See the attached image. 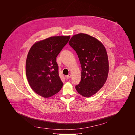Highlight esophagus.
<instances>
[{
    "label": "esophagus",
    "instance_id": "obj_1",
    "mask_svg": "<svg viewBox=\"0 0 135 135\" xmlns=\"http://www.w3.org/2000/svg\"><path fill=\"white\" fill-rule=\"evenodd\" d=\"M70 78H71V75H70V74H68V75L66 76V79H67V80L70 79Z\"/></svg>",
    "mask_w": 135,
    "mask_h": 135
}]
</instances>
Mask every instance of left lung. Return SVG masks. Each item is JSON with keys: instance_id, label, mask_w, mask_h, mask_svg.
I'll list each match as a JSON object with an SVG mask.
<instances>
[{"instance_id": "obj_1", "label": "left lung", "mask_w": 135, "mask_h": 135, "mask_svg": "<svg viewBox=\"0 0 135 135\" xmlns=\"http://www.w3.org/2000/svg\"><path fill=\"white\" fill-rule=\"evenodd\" d=\"M69 45L76 51L81 65V80L76 90L85 97L97 92L106 82L108 74V60L103 44L85 33L73 36Z\"/></svg>"}]
</instances>
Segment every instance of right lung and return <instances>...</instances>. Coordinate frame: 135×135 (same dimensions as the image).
<instances>
[{
  "label": "right lung",
  "mask_w": 135,
  "mask_h": 135,
  "mask_svg": "<svg viewBox=\"0 0 135 135\" xmlns=\"http://www.w3.org/2000/svg\"><path fill=\"white\" fill-rule=\"evenodd\" d=\"M69 39V36L51 37L34 44L28 52V81L31 89L44 98L55 94L63 86L56 59Z\"/></svg>",
  "instance_id": "1"
}]
</instances>
